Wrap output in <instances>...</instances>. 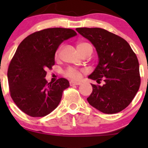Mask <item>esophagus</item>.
Here are the masks:
<instances>
[{
	"mask_svg": "<svg viewBox=\"0 0 148 148\" xmlns=\"http://www.w3.org/2000/svg\"><path fill=\"white\" fill-rule=\"evenodd\" d=\"M81 84H82L81 82L71 81V82H70V86H73V85H80Z\"/></svg>",
	"mask_w": 148,
	"mask_h": 148,
	"instance_id": "esophagus-1",
	"label": "esophagus"
}]
</instances>
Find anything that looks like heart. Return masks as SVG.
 I'll use <instances>...</instances> for the list:
<instances>
[{
	"label": "heart",
	"instance_id": "b5f03b06",
	"mask_svg": "<svg viewBox=\"0 0 148 148\" xmlns=\"http://www.w3.org/2000/svg\"><path fill=\"white\" fill-rule=\"evenodd\" d=\"M77 48L82 55L84 53L89 49H92V46L89 43L84 42V41H79V42L77 43ZM59 53H60V49H58L55 53V58L56 59H58ZM83 72L84 71L82 69H78L73 68V67H69L65 70L64 75L65 77H68V78L76 80L80 78Z\"/></svg>",
	"mask_w": 148,
	"mask_h": 148
}]
</instances>
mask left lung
<instances>
[{
  "instance_id": "obj_1",
  "label": "left lung",
  "mask_w": 148,
  "mask_h": 148,
  "mask_svg": "<svg viewBox=\"0 0 148 148\" xmlns=\"http://www.w3.org/2000/svg\"><path fill=\"white\" fill-rule=\"evenodd\" d=\"M77 32L96 48L99 64L89 79L102 86L92 84L87 98L90 105L105 114H115L126 108L140 86L139 62L135 52L124 38L100 28H77Z\"/></svg>"
}]
</instances>
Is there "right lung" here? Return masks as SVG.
<instances>
[{
	"label": "right lung",
	"mask_w": 148,
	"mask_h": 148,
	"mask_svg": "<svg viewBox=\"0 0 148 148\" xmlns=\"http://www.w3.org/2000/svg\"><path fill=\"white\" fill-rule=\"evenodd\" d=\"M76 35L70 28H46L30 34L18 46L8 66V85L13 102L26 114L44 117L59 105L69 82L60 78L48 83L46 70L54 65L59 45Z\"/></svg>",
	"instance_id": "1"
}]
</instances>
